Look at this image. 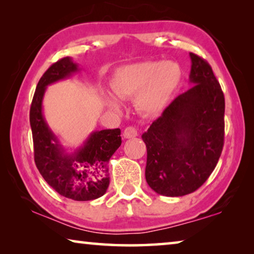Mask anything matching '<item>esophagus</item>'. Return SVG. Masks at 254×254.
<instances>
[{
	"mask_svg": "<svg viewBox=\"0 0 254 254\" xmlns=\"http://www.w3.org/2000/svg\"><path fill=\"white\" fill-rule=\"evenodd\" d=\"M137 135V130L134 127H127L123 132V136L126 139H131V137H135Z\"/></svg>",
	"mask_w": 254,
	"mask_h": 254,
	"instance_id": "1",
	"label": "esophagus"
}]
</instances>
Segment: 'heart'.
I'll return each mask as SVG.
<instances>
[{"label": "heart", "mask_w": 254, "mask_h": 254, "mask_svg": "<svg viewBox=\"0 0 254 254\" xmlns=\"http://www.w3.org/2000/svg\"><path fill=\"white\" fill-rule=\"evenodd\" d=\"M182 78V67L173 60L142 62L118 68L112 77L111 88L123 100L136 95V105L141 111L156 114L168 105ZM105 100L111 109H120L114 96L106 95Z\"/></svg>", "instance_id": "heart-1"}]
</instances>
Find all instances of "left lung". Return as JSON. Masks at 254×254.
Here are the masks:
<instances>
[{
    "mask_svg": "<svg viewBox=\"0 0 254 254\" xmlns=\"http://www.w3.org/2000/svg\"><path fill=\"white\" fill-rule=\"evenodd\" d=\"M189 56L191 87L176 97L142 134L147 145L145 179L163 196L197 190L213 173L224 145L221 85L205 59Z\"/></svg>",
    "mask_w": 254,
    "mask_h": 254,
    "instance_id": "1",
    "label": "left lung"
}]
</instances>
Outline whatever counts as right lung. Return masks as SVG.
Here are the masks:
<instances>
[{"label":"right lung","mask_w":254,"mask_h":254,"mask_svg":"<svg viewBox=\"0 0 254 254\" xmlns=\"http://www.w3.org/2000/svg\"><path fill=\"white\" fill-rule=\"evenodd\" d=\"M78 70L71 58L65 57L51 65L39 80L30 107L34 162L49 186L64 197L92 200L103 196L110 185L107 163L121 145V130L93 132L83 147L68 154L50 130L42 114L46 87L65 79Z\"/></svg>","instance_id":"obj_1"}]
</instances>
